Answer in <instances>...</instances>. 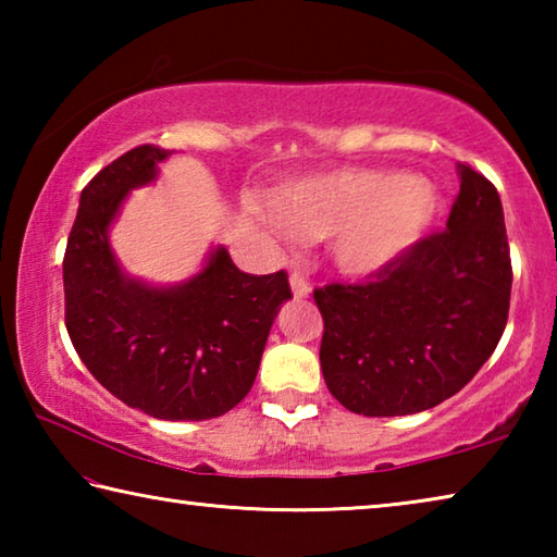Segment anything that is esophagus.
<instances>
[{"label":"esophagus","mask_w":557,"mask_h":557,"mask_svg":"<svg viewBox=\"0 0 557 557\" xmlns=\"http://www.w3.org/2000/svg\"><path fill=\"white\" fill-rule=\"evenodd\" d=\"M289 287H292V295H295L297 299H307L309 295H312V285L299 275V272H292L289 275Z\"/></svg>","instance_id":"esophagus-1"}]
</instances>
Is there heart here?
Segmentation results:
<instances>
[{
  "label": "heart",
  "instance_id": "1",
  "mask_svg": "<svg viewBox=\"0 0 557 557\" xmlns=\"http://www.w3.org/2000/svg\"><path fill=\"white\" fill-rule=\"evenodd\" d=\"M272 228L326 240L334 265L373 275L410 250L437 213L432 186L393 169L346 166L280 186Z\"/></svg>",
  "mask_w": 557,
  "mask_h": 557
}]
</instances>
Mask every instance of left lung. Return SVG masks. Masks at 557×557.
<instances>
[{"label": "left lung", "mask_w": 557, "mask_h": 557, "mask_svg": "<svg viewBox=\"0 0 557 557\" xmlns=\"http://www.w3.org/2000/svg\"><path fill=\"white\" fill-rule=\"evenodd\" d=\"M511 280L498 191L459 164V196L445 231L418 240L361 285L314 289L326 388L366 418L435 408L494 354Z\"/></svg>", "instance_id": "left-lung-1"}]
</instances>
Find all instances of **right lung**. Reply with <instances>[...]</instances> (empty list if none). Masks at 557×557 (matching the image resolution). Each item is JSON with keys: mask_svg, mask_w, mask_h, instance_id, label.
<instances>
[{"mask_svg": "<svg viewBox=\"0 0 557 557\" xmlns=\"http://www.w3.org/2000/svg\"><path fill=\"white\" fill-rule=\"evenodd\" d=\"M169 154L154 145L129 149L81 191L63 258L65 329L96 381L129 408L159 420H211L250 393L292 292L285 270L248 275L223 245L178 285H149L120 268L110 225Z\"/></svg>", "mask_w": 557, "mask_h": 557, "instance_id": "add662e5", "label": "right lung"}]
</instances>
